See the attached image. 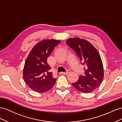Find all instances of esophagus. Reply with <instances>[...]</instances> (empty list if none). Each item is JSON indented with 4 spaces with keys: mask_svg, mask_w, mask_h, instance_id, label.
Listing matches in <instances>:
<instances>
[{
    "mask_svg": "<svg viewBox=\"0 0 122 122\" xmlns=\"http://www.w3.org/2000/svg\"><path fill=\"white\" fill-rule=\"evenodd\" d=\"M69 72H70V71H67L66 72H61V73H60V74H62V75H66L68 74Z\"/></svg>",
    "mask_w": 122,
    "mask_h": 122,
    "instance_id": "esophagus-1",
    "label": "esophagus"
}]
</instances>
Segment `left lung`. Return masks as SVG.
I'll use <instances>...</instances> for the list:
<instances>
[{"label": "left lung", "mask_w": 122, "mask_h": 122, "mask_svg": "<svg viewBox=\"0 0 122 122\" xmlns=\"http://www.w3.org/2000/svg\"><path fill=\"white\" fill-rule=\"evenodd\" d=\"M66 43L75 51L84 65V75L72 83V86L81 92H92L98 87L104 78L103 65L99 52L89 41L78 37L69 38Z\"/></svg>", "instance_id": "left-lung-1"}]
</instances>
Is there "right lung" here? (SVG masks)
I'll list each match as a JSON object with an SVG mask.
<instances>
[{"label": "right lung", "instance_id": "obj_1", "mask_svg": "<svg viewBox=\"0 0 122 122\" xmlns=\"http://www.w3.org/2000/svg\"><path fill=\"white\" fill-rule=\"evenodd\" d=\"M60 42L55 39L40 41L33 47L26 58L23 69V78L33 91L44 92L54 86L56 79L53 78L47 59Z\"/></svg>", "mask_w": 122, "mask_h": 122}]
</instances>
